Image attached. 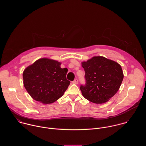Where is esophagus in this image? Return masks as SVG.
<instances>
[{"label":"esophagus","mask_w":146,"mask_h":146,"mask_svg":"<svg viewBox=\"0 0 146 146\" xmlns=\"http://www.w3.org/2000/svg\"><path fill=\"white\" fill-rule=\"evenodd\" d=\"M72 83L74 84H78V80L77 78H76L73 81H72Z\"/></svg>","instance_id":"34e87169"}]
</instances>
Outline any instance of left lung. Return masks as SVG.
<instances>
[{"instance_id": "1", "label": "left lung", "mask_w": 146, "mask_h": 146, "mask_svg": "<svg viewBox=\"0 0 146 146\" xmlns=\"http://www.w3.org/2000/svg\"><path fill=\"white\" fill-rule=\"evenodd\" d=\"M86 84L80 88L82 96L96 104L107 102L118 91L123 78L121 66L105 57L94 56L81 62Z\"/></svg>"}]
</instances>
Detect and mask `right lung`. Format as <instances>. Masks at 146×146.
<instances>
[{"label":"right lung","instance_id":"add662e5","mask_svg":"<svg viewBox=\"0 0 146 146\" xmlns=\"http://www.w3.org/2000/svg\"><path fill=\"white\" fill-rule=\"evenodd\" d=\"M60 65L57 60L43 58L24 70V86L34 100L50 104L64 95L70 82L66 77L68 69L61 68Z\"/></svg>","mask_w":146,"mask_h":146}]
</instances>
